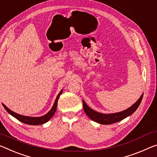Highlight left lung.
Returning a JSON list of instances; mask_svg holds the SVG:
<instances>
[{
    "mask_svg": "<svg viewBox=\"0 0 157 157\" xmlns=\"http://www.w3.org/2000/svg\"><path fill=\"white\" fill-rule=\"evenodd\" d=\"M143 94H142L140 98H139L133 105L129 107V108L128 109H126V110L121 112H119V113L109 114L98 113V112H96L95 110H94L93 109L89 108V107L86 105L85 102H84V101L82 100L83 109L84 110V113H86V115H87L91 119H92V120L96 121V122L101 124H111L113 123L118 122V121H121L122 119L131 115V114L137 110L138 106L140 105L142 99H143Z\"/></svg>",
    "mask_w": 157,
    "mask_h": 157,
    "instance_id": "8db88e82",
    "label": "left lung"
}]
</instances>
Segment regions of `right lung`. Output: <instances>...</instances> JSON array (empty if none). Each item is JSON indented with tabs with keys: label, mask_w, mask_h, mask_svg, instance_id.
Segmentation results:
<instances>
[{
	"label": "right lung",
	"mask_w": 157,
	"mask_h": 157,
	"mask_svg": "<svg viewBox=\"0 0 157 157\" xmlns=\"http://www.w3.org/2000/svg\"><path fill=\"white\" fill-rule=\"evenodd\" d=\"M62 92H63V89H61V91L59 93L58 96H57L56 100L54 101V103L53 106H52L51 110H49L47 114H44V115L41 116V117H29V116L21 115V114H17L16 113H14V112L12 111L11 110H10V109L7 108V107H6V105H5L3 103H2V105L4 107V108L7 110V113H8L10 114H11L12 116H13L14 118L18 119L19 121H21V122L26 124H29V125H40V124H43L44 123L47 122V121H48L49 119L53 117L54 113H56L59 98Z\"/></svg>",
	"instance_id": "right-lung-1"
}]
</instances>
